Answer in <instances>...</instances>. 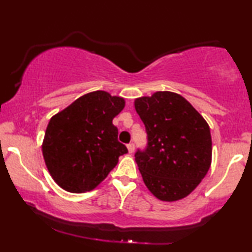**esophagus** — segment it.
<instances>
[{
    "mask_svg": "<svg viewBox=\"0 0 252 252\" xmlns=\"http://www.w3.org/2000/svg\"><path fill=\"white\" fill-rule=\"evenodd\" d=\"M127 149H128V153L129 154H133L134 153V143L127 144Z\"/></svg>",
    "mask_w": 252,
    "mask_h": 252,
    "instance_id": "esophagus-1",
    "label": "esophagus"
}]
</instances>
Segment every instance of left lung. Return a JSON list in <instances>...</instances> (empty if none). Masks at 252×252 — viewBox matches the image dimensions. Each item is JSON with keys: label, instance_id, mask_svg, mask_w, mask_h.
Returning a JSON list of instances; mask_svg holds the SVG:
<instances>
[{"label": "left lung", "instance_id": "1", "mask_svg": "<svg viewBox=\"0 0 252 252\" xmlns=\"http://www.w3.org/2000/svg\"><path fill=\"white\" fill-rule=\"evenodd\" d=\"M134 106L148 134L147 149L135 154L144 185L160 201L187 197L211 166L208 123L177 93L142 96L135 98Z\"/></svg>", "mask_w": 252, "mask_h": 252}]
</instances>
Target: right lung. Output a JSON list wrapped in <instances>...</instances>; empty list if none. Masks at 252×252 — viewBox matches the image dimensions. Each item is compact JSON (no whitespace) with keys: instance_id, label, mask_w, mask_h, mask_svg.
Returning <instances> with one entry per match:
<instances>
[{"instance_id":"right-lung-1","label":"right lung","mask_w":252,"mask_h":252,"mask_svg":"<svg viewBox=\"0 0 252 252\" xmlns=\"http://www.w3.org/2000/svg\"><path fill=\"white\" fill-rule=\"evenodd\" d=\"M124 108L125 98L95 91L51 117L42 155L51 178L62 189L74 194L93 190L127 153L112 124Z\"/></svg>"}]
</instances>
